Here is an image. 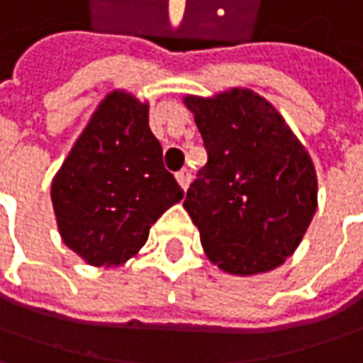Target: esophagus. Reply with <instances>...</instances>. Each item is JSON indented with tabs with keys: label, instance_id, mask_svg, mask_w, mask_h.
Returning a JSON list of instances; mask_svg holds the SVG:
<instances>
[{
	"label": "esophagus",
	"instance_id": "esophagus-1",
	"mask_svg": "<svg viewBox=\"0 0 363 363\" xmlns=\"http://www.w3.org/2000/svg\"><path fill=\"white\" fill-rule=\"evenodd\" d=\"M177 181H179V184H181L182 189H186L189 182H191V172H189L186 168H182L181 172H177Z\"/></svg>",
	"mask_w": 363,
	"mask_h": 363
}]
</instances>
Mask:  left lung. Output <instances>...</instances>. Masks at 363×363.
I'll return each instance as SVG.
<instances>
[{"label":"left lung","mask_w":363,"mask_h":363,"mask_svg":"<svg viewBox=\"0 0 363 363\" xmlns=\"http://www.w3.org/2000/svg\"><path fill=\"white\" fill-rule=\"evenodd\" d=\"M207 164L184 199L207 259L232 275L279 267L298 248L316 211L308 152L265 98L232 88L186 96Z\"/></svg>","instance_id":"left-lung-1"}]
</instances>
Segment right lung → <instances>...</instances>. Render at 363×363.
Here are the masks:
<instances>
[{"mask_svg": "<svg viewBox=\"0 0 363 363\" xmlns=\"http://www.w3.org/2000/svg\"><path fill=\"white\" fill-rule=\"evenodd\" d=\"M182 197L150 131L147 104L118 90L100 102L51 184L63 242L94 267L131 259Z\"/></svg>", "mask_w": 363, "mask_h": 363, "instance_id": "obj_1", "label": "right lung"}]
</instances>
